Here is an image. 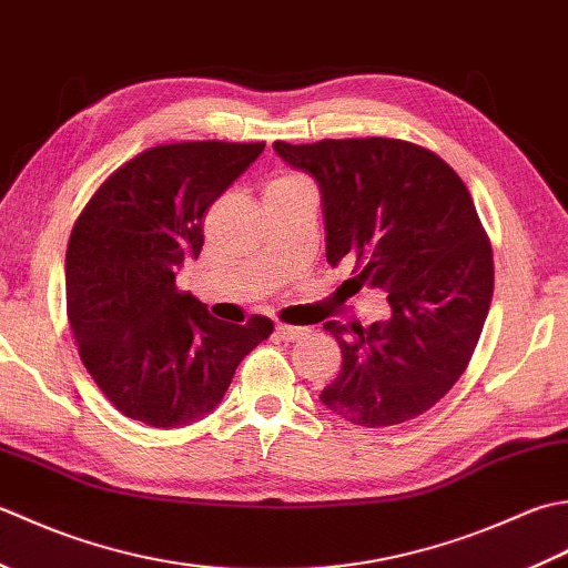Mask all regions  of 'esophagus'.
<instances>
[{"instance_id": "34e87169", "label": "esophagus", "mask_w": 568, "mask_h": 568, "mask_svg": "<svg viewBox=\"0 0 568 568\" xmlns=\"http://www.w3.org/2000/svg\"><path fill=\"white\" fill-rule=\"evenodd\" d=\"M274 333L280 335L282 341L286 343H296V341H304L308 335V328H298V326H286V323H276Z\"/></svg>"}]
</instances>
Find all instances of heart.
<instances>
[{
	"mask_svg": "<svg viewBox=\"0 0 568 568\" xmlns=\"http://www.w3.org/2000/svg\"><path fill=\"white\" fill-rule=\"evenodd\" d=\"M296 189H308V183L304 179L294 176V173H284V176L272 179V183L267 186V193H274V191H296Z\"/></svg>",
	"mask_w": 568,
	"mask_h": 568,
	"instance_id": "heart-1",
	"label": "heart"
}]
</instances>
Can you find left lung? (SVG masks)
Here are the masks:
<instances>
[{
  "label": "left lung",
  "mask_w": 568,
  "mask_h": 568,
  "mask_svg": "<svg viewBox=\"0 0 568 568\" xmlns=\"http://www.w3.org/2000/svg\"><path fill=\"white\" fill-rule=\"evenodd\" d=\"M318 183L331 267L351 264L355 294H387L389 316L323 328L343 367L323 407L367 429L432 409L476 351L493 298V250L466 183L429 149L402 139L274 142Z\"/></svg>",
  "instance_id": "8db88e82"
}]
</instances>
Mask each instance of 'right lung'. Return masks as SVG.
Wrapping results in <instances>:
<instances>
[{
    "label": "right lung",
    "mask_w": 568,
    "mask_h": 568,
    "mask_svg": "<svg viewBox=\"0 0 568 568\" xmlns=\"http://www.w3.org/2000/svg\"><path fill=\"white\" fill-rule=\"evenodd\" d=\"M264 144L183 142L126 161L75 220L65 252L68 321L80 361L124 416L176 429L211 414L274 323L245 326L181 294L176 274L199 260L203 215Z\"/></svg>",
    "instance_id": "obj_1"
}]
</instances>
